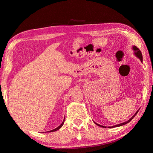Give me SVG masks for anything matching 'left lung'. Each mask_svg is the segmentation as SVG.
<instances>
[{"mask_svg": "<svg viewBox=\"0 0 153 153\" xmlns=\"http://www.w3.org/2000/svg\"><path fill=\"white\" fill-rule=\"evenodd\" d=\"M133 50H134V53H135V55H136L137 56V57H138V59H139L140 61H141V62H142V53H141V52H140V50H139V49H138L137 47H135V46H133ZM138 110H138L137 111V112L134 114L133 116L131 117V118H130L129 119L128 121H127L126 122H124V123H121V124H117V125H115V126H109L108 128H114V127H118V126H123V125H124V124H127V123H128L129 122H130L131 120L133 119V117L135 116V115H137V114L138 113ZM94 123L96 124V125H98V126H100V127H102V128H105V126H102V125H100V124H97V123H96L95 122H94Z\"/></svg>", "mask_w": 153, "mask_h": 153, "instance_id": "left-lung-1", "label": "left lung"}]
</instances>
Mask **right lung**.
I'll list each match as a JSON object with an SVG mask.
<instances>
[{
    "label": "right lung",
    "mask_w": 153,
    "mask_h": 153,
    "mask_svg": "<svg viewBox=\"0 0 153 153\" xmlns=\"http://www.w3.org/2000/svg\"><path fill=\"white\" fill-rule=\"evenodd\" d=\"M64 119H65V118L64 119V120H63V122L62 123V124L60 125L59 126H58L57 128H56L55 129H52V130H51V131H47V132H53V131H57V130H58V129H59L60 128H61L62 126H63V124H64Z\"/></svg>",
    "instance_id": "1"
}]
</instances>
